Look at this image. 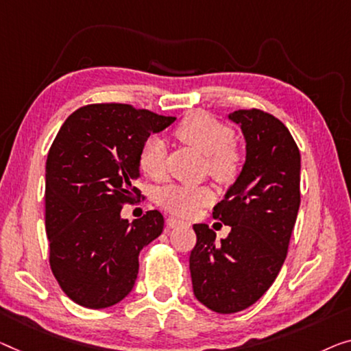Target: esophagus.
<instances>
[{
	"mask_svg": "<svg viewBox=\"0 0 351 351\" xmlns=\"http://www.w3.org/2000/svg\"><path fill=\"white\" fill-rule=\"evenodd\" d=\"M167 226H169L170 228H175V227H186L187 222L181 221V219H178V217L170 216L169 219H167Z\"/></svg>",
	"mask_w": 351,
	"mask_h": 351,
	"instance_id": "esophagus-1",
	"label": "esophagus"
}]
</instances>
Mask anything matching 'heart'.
<instances>
[{
  "mask_svg": "<svg viewBox=\"0 0 351 351\" xmlns=\"http://www.w3.org/2000/svg\"><path fill=\"white\" fill-rule=\"evenodd\" d=\"M175 137L198 153L205 154V170L221 184H230L239 176L244 154L233 142V129L206 112H193L181 119L173 130ZM140 170L154 181L167 173L165 142L159 135L145 140L138 158ZM214 200L208 186H167L158 193V203L167 211L181 217H191L197 209Z\"/></svg>",
  "mask_w": 351,
  "mask_h": 351,
  "instance_id": "1",
  "label": "heart"
}]
</instances>
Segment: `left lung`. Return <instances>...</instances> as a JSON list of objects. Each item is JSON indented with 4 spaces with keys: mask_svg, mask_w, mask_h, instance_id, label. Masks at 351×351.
Returning a JSON list of instances; mask_svg holds the SVG:
<instances>
[{
    "mask_svg": "<svg viewBox=\"0 0 351 351\" xmlns=\"http://www.w3.org/2000/svg\"><path fill=\"white\" fill-rule=\"evenodd\" d=\"M245 164L213 217L230 226L226 239L195 223L189 257L193 295L217 313H234L257 302L284 265L301 203V156L285 124L258 108L237 110Z\"/></svg>",
    "mask_w": 351,
    "mask_h": 351,
    "instance_id": "1",
    "label": "left lung"
}]
</instances>
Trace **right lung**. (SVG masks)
<instances>
[{"label": "right lung", "mask_w": 351, "mask_h": 351, "mask_svg": "<svg viewBox=\"0 0 351 351\" xmlns=\"http://www.w3.org/2000/svg\"><path fill=\"white\" fill-rule=\"evenodd\" d=\"M164 117L129 104H90L66 119L45 162V230L50 268L61 290L88 309L117 304L135 284L138 255L164 230L148 211L129 223L125 203L143 197L134 186L145 140L165 129Z\"/></svg>", "instance_id": "add662e5"}]
</instances>
